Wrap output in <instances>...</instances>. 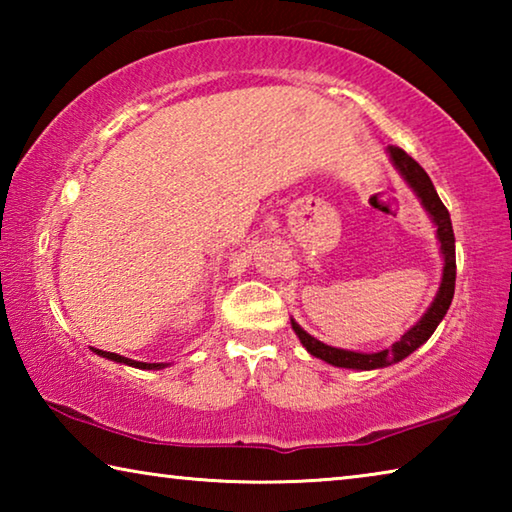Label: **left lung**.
Returning <instances> with one entry per match:
<instances>
[{
	"label": "left lung",
	"instance_id": "1",
	"mask_svg": "<svg viewBox=\"0 0 512 512\" xmlns=\"http://www.w3.org/2000/svg\"><path fill=\"white\" fill-rule=\"evenodd\" d=\"M388 153H391L393 164L404 176L406 183L413 187V192L418 194V198L424 205V210L431 214L433 223L438 225V241H440V250H443L445 257V268H443V282H440V289L436 293V300L431 302V307L427 309L418 323H415L409 332H406L400 341L393 343V348L381 350V352H372V354H363V352H350V350H341V348H332V345H325L316 341L314 336H309L305 329H302L296 320H291L293 332L298 334L300 343L305 345L309 354L323 359L327 363H332L336 368H352V370H372V368H386L391 363L402 361L404 357H409L411 352H415L420 345L429 339V336L436 332V327L440 320L445 318L449 305H452L454 298V287H456V244H454V230H452V219H449L447 207L440 201V196L433 187L431 178L427 176L418 162H415L409 153L402 151L400 146H388Z\"/></svg>",
	"mask_w": 512,
	"mask_h": 512
}]
</instances>
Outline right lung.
I'll return each instance as SVG.
<instances>
[{
    "instance_id": "add662e5",
    "label": "right lung",
    "mask_w": 512,
    "mask_h": 512,
    "mask_svg": "<svg viewBox=\"0 0 512 512\" xmlns=\"http://www.w3.org/2000/svg\"><path fill=\"white\" fill-rule=\"evenodd\" d=\"M97 354H101V357H106L110 361H117V363H126V366H133V368H142V370H158V368H164L167 363H142V361H133V359H126L121 357V354H115V352H103V350H94Z\"/></svg>"
}]
</instances>
